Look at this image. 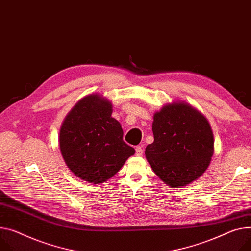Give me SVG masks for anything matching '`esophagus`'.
<instances>
[{
  "mask_svg": "<svg viewBox=\"0 0 251 251\" xmlns=\"http://www.w3.org/2000/svg\"><path fill=\"white\" fill-rule=\"evenodd\" d=\"M143 152H144V150H143V147L142 146H137L136 147V155L141 157L143 156Z\"/></svg>",
  "mask_w": 251,
  "mask_h": 251,
  "instance_id": "esophagus-1",
  "label": "esophagus"
}]
</instances>
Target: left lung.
<instances>
[{
    "label": "left lung",
    "mask_w": 251,
    "mask_h": 251,
    "mask_svg": "<svg viewBox=\"0 0 251 251\" xmlns=\"http://www.w3.org/2000/svg\"><path fill=\"white\" fill-rule=\"evenodd\" d=\"M153 143L146 158L170 187L186 186L207 170L214 151L211 126L204 115L185 102H173L153 114Z\"/></svg>",
    "instance_id": "8db88e82"
}]
</instances>
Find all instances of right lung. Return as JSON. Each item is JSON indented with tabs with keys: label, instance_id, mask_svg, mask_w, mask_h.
I'll use <instances>...</instances> for the list:
<instances>
[{
	"label": "right lung",
	"instance_id": "1",
	"mask_svg": "<svg viewBox=\"0 0 251 251\" xmlns=\"http://www.w3.org/2000/svg\"><path fill=\"white\" fill-rule=\"evenodd\" d=\"M111 113L106 99L89 94L73 106L60 128V151L67 167L88 183L107 181L136 152L124 142L122 126Z\"/></svg>",
	"mask_w": 251,
	"mask_h": 251
}]
</instances>
